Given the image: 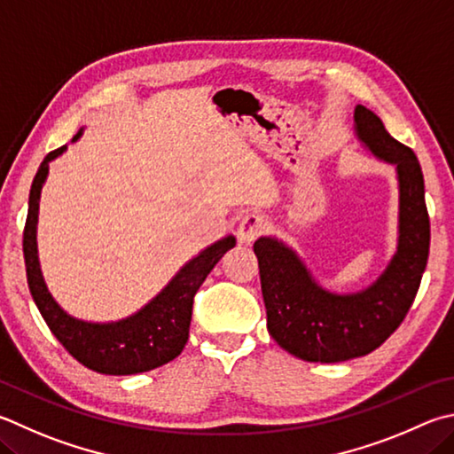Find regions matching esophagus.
Instances as JSON below:
<instances>
[{
  "instance_id": "esophagus-1",
  "label": "esophagus",
  "mask_w": 454,
  "mask_h": 454,
  "mask_svg": "<svg viewBox=\"0 0 454 454\" xmlns=\"http://www.w3.org/2000/svg\"><path fill=\"white\" fill-rule=\"evenodd\" d=\"M268 228V220L258 212H252L248 216H244L240 226H238V240L240 244H252L255 238L263 234V230Z\"/></svg>"
}]
</instances>
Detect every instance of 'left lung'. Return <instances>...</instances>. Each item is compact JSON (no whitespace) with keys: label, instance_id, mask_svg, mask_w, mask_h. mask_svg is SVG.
I'll return each instance as SVG.
<instances>
[{"label":"left lung","instance_id":"1","mask_svg":"<svg viewBox=\"0 0 454 454\" xmlns=\"http://www.w3.org/2000/svg\"><path fill=\"white\" fill-rule=\"evenodd\" d=\"M353 119L369 153L397 170L399 240L383 274L361 292L333 294L313 279L290 246L270 236L254 242L268 332L279 348L313 364H340L385 343L413 306L431 242L425 180L415 153L395 141L364 105L356 106Z\"/></svg>","mask_w":454,"mask_h":454}]
</instances>
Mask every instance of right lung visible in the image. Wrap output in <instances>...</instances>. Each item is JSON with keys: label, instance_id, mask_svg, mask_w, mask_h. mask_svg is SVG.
<instances>
[{"label": "right lung", "instance_id": "right-lung-1", "mask_svg": "<svg viewBox=\"0 0 454 454\" xmlns=\"http://www.w3.org/2000/svg\"><path fill=\"white\" fill-rule=\"evenodd\" d=\"M83 129L73 137V143ZM61 146L49 153L33 178L29 191V210L23 230V255H26L27 284L37 309L51 333L61 341L79 364L103 375H135L168 364L180 356L188 341L192 319V303L199 287L230 248L234 236H226L202 250L196 258L180 268L167 287L127 319L111 324H93L69 316L49 294L41 276L37 258V214L41 188L47 178L49 162L65 153Z\"/></svg>", "mask_w": 454, "mask_h": 454}]
</instances>
